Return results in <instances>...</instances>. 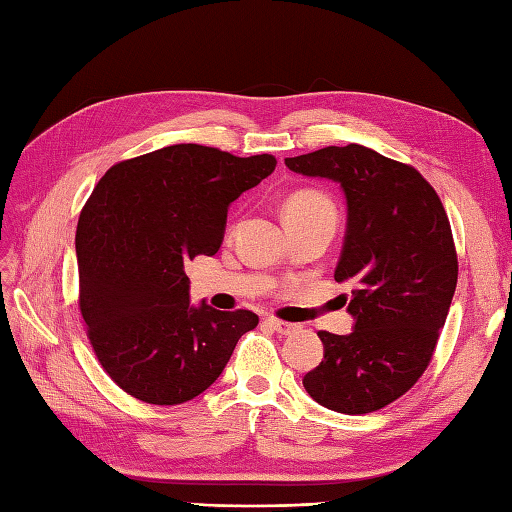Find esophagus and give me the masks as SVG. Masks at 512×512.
Here are the masks:
<instances>
[{
	"label": "esophagus",
	"instance_id": "obj_1",
	"mask_svg": "<svg viewBox=\"0 0 512 512\" xmlns=\"http://www.w3.org/2000/svg\"><path fill=\"white\" fill-rule=\"evenodd\" d=\"M268 325L277 331L281 336H292L296 331L301 329V325H294V323H285V320L279 318H268Z\"/></svg>",
	"mask_w": 512,
	"mask_h": 512
}]
</instances>
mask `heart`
Segmentation results:
<instances>
[{"label": "heart", "mask_w": 512, "mask_h": 512, "mask_svg": "<svg viewBox=\"0 0 512 512\" xmlns=\"http://www.w3.org/2000/svg\"><path fill=\"white\" fill-rule=\"evenodd\" d=\"M314 211H334L331 200L325 194L316 192V189H301V192H294L283 205L285 220L305 216V213H314Z\"/></svg>", "instance_id": "obj_1"}]
</instances>
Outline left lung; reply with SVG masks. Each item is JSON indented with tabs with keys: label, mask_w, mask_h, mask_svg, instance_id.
<instances>
[{
	"label": "left lung",
	"mask_w": 512,
	"mask_h": 512,
	"mask_svg": "<svg viewBox=\"0 0 512 512\" xmlns=\"http://www.w3.org/2000/svg\"><path fill=\"white\" fill-rule=\"evenodd\" d=\"M285 165L329 178L347 198L334 279L349 283L355 325L347 336L318 331L323 362L303 386L334 412H375L417 384L454 299L458 257L443 202L412 165L360 144L327 146Z\"/></svg>",
	"instance_id": "8db88e82"
}]
</instances>
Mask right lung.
<instances>
[{
    "label": "right lung",
    "mask_w": 512,
    "mask_h": 512,
    "mask_svg": "<svg viewBox=\"0 0 512 512\" xmlns=\"http://www.w3.org/2000/svg\"><path fill=\"white\" fill-rule=\"evenodd\" d=\"M272 154L178 144L113 165L80 213V314L102 368L139 401L176 406L231 360L248 310L189 305L185 264L216 255L229 205L275 172Z\"/></svg>",
    "instance_id": "1"
}]
</instances>
